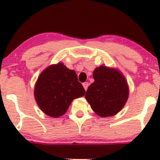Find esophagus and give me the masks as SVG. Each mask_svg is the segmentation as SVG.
Segmentation results:
<instances>
[{"instance_id":"1","label":"esophagus","mask_w":160,"mask_h":160,"mask_svg":"<svg viewBox=\"0 0 160 160\" xmlns=\"http://www.w3.org/2000/svg\"><path fill=\"white\" fill-rule=\"evenodd\" d=\"M82 86H83V87H84V89H85V90H87L88 86H89V82H83V83H82Z\"/></svg>"}]
</instances>
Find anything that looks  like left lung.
<instances>
[{
	"label": "left lung",
	"mask_w": 160,
	"mask_h": 160,
	"mask_svg": "<svg viewBox=\"0 0 160 160\" xmlns=\"http://www.w3.org/2000/svg\"><path fill=\"white\" fill-rule=\"evenodd\" d=\"M95 81L88 87L86 99L102 117L117 114L128 97L127 82L118 70L102 65L93 71Z\"/></svg>",
	"instance_id": "8db88e82"
}]
</instances>
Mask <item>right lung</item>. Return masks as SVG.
Instances as JSON below:
<instances>
[{
    "instance_id": "obj_1",
    "label": "right lung",
    "mask_w": 160,
    "mask_h": 160,
    "mask_svg": "<svg viewBox=\"0 0 160 160\" xmlns=\"http://www.w3.org/2000/svg\"><path fill=\"white\" fill-rule=\"evenodd\" d=\"M85 93L75 71L61 62L46 68L34 87V98L38 106L43 113L54 118L65 114L72 101Z\"/></svg>"
}]
</instances>
